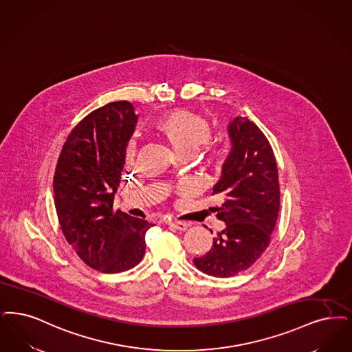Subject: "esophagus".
Segmentation results:
<instances>
[{"label":"esophagus","mask_w":352,"mask_h":352,"mask_svg":"<svg viewBox=\"0 0 352 352\" xmlns=\"http://www.w3.org/2000/svg\"><path fill=\"white\" fill-rule=\"evenodd\" d=\"M170 226L174 228V229H177V230L184 232V230H187L188 224H187V223H183V221H174V223H170Z\"/></svg>","instance_id":"esophagus-1"}]
</instances>
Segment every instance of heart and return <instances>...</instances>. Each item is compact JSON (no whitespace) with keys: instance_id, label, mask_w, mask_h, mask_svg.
<instances>
[{"instance_id":"b5f03b06","label":"heart","mask_w":352,"mask_h":352,"mask_svg":"<svg viewBox=\"0 0 352 352\" xmlns=\"http://www.w3.org/2000/svg\"><path fill=\"white\" fill-rule=\"evenodd\" d=\"M155 126L168 138L173 148L181 155L197 153L199 148L211 138L210 123L195 113L187 111L169 113L161 118ZM136 153L138 140L131 139L126 144V161H132Z\"/></svg>"}]
</instances>
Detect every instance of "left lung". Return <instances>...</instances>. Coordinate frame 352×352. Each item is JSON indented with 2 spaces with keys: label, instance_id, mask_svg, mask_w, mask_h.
I'll list each match as a JSON object with an SVG mask.
<instances>
[{
  "label": "left lung",
  "instance_id": "1",
  "mask_svg": "<svg viewBox=\"0 0 352 352\" xmlns=\"http://www.w3.org/2000/svg\"><path fill=\"white\" fill-rule=\"evenodd\" d=\"M230 152L212 195H220L217 219L226 228L194 265L207 275L229 278L248 270L266 250L280 208L275 155L263 132L248 118L228 126Z\"/></svg>",
  "mask_w": 352,
  "mask_h": 352
}]
</instances>
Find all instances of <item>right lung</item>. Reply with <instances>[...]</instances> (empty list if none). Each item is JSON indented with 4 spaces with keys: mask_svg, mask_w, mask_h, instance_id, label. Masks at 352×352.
<instances>
[{
    "mask_svg": "<svg viewBox=\"0 0 352 352\" xmlns=\"http://www.w3.org/2000/svg\"><path fill=\"white\" fill-rule=\"evenodd\" d=\"M138 120L126 100L89 113L72 129L54 175L55 207L65 239L87 266L104 274L139 265L145 233L153 226L113 210L126 144Z\"/></svg>",
    "mask_w": 352,
    "mask_h": 352,
    "instance_id": "add662e5",
    "label": "right lung"
}]
</instances>
